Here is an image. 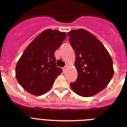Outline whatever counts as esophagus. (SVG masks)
<instances>
[{"instance_id":"esophagus-1","label":"esophagus","mask_w":127,"mask_h":127,"mask_svg":"<svg viewBox=\"0 0 127 127\" xmlns=\"http://www.w3.org/2000/svg\"><path fill=\"white\" fill-rule=\"evenodd\" d=\"M66 68H67V66H64V67L63 68V71L64 72L65 71V70L66 69Z\"/></svg>"}]
</instances>
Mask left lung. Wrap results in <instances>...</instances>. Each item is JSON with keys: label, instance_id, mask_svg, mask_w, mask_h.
<instances>
[{"label": "left lung", "instance_id": "1", "mask_svg": "<svg viewBox=\"0 0 127 127\" xmlns=\"http://www.w3.org/2000/svg\"><path fill=\"white\" fill-rule=\"evenodd\" d=\"M70 43L76 53L78 78L70 83L72 90L82 97L102 91L112 78L114 70L110 55L98 39L88 31H70Z\"/></svg>", "mask_w": 127, "mask_h": 127}]
</instances>
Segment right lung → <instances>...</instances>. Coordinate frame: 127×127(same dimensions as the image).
<instances>
[{
    "label": "right lung",
    "instance_id": "obj_1",
    "mask_svg": "<svg viewBox=\"0 0 127 127\" xmlns=\"http://www.w3.org/2000/svg\"><path fill=\"white\" fill-rule=\"evenodd\" d=\"M66 35L55 30H46L30 43L16 66V77L25 90L41 95L51 88L63 70L55 64V52Z\"/></svg>",
    "mask_w": 127,
    "mask_h": 127
}]
</instances>
